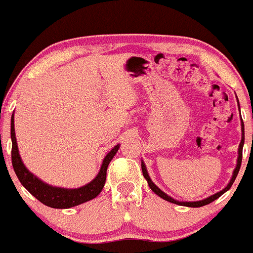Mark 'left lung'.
<instances>
[{
  "label": "left lung",
  "mask_w": 253,
  "mask_h": 253,
  "mask_svg": "<svg viewBox=\"0 0 253 253\" xmlns=\"http://www.w3.org/2000/svg\"><path fill=\"white\" fill-rule=\"evenodd\" d=\"M236 100H238V96H236ZM238 103H239V100H238ZM239 109H240V106H239ZM244 142H245V127H244L243 119H241V141H240V145H239V148H238V161H236V167H235V169H234L233 176H231L230 181H229V184L226 185V186L224 187L223 190H220V191H218V192H215V194L211 195V196L206 197V199H204V200H200V201H178V200H175V199H173V197L168 196V195H167L165 191H162V190H161L160 187L157 186V185H156L152 180H151L150 175H148L147 169H146V165L144 163V161L141 160L142 174H144L145 179H146V180H147V184H148V186H150V189L152 190V191L155 192L156 195H158V196H160L161 199L166 200V201H168V202H171V204L179 205V206H186V207H202V206H206V205L211 204V202H213V201H214V200H217L218 197L222 196L224 192H226L229 189H230L231 185H233L234 181H235L236 175H238L239 170H240L241 161H243Z\"/></svg>",
  "instance_id": "1"
}]
</instances>
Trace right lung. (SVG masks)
Instances as JSON below:
<instances>
[{"instance_id":"right-lung-1","label":"right lung","mask_w":253,"mask_h":253,"mask_svg":"<svg viewBox=\"0 0 253 253\" xmlns=\"http://www.w3.org/2000/svg\"><path fill=\"white\" fill-rule=\"evenodd\" d=\"M10 139H12L13 169H14L20 183L41 204L48 206L51 208H61V210L75 207V206L84 204V202L90 201V200L98 196V194L102 191L103 186H105L109 162L113 160L116 153L118 152L119 146H121L117 144L106 155V157L102 161V165H101L100 171L90 183L83 185L80 187H75V189H67V187L53 186V185L45 183L36 175H34V173H31L23 163L22 157L19 155V150H18L17 139H15L14 114H12V118H10Z\"/></svg>"}]
</instances>
